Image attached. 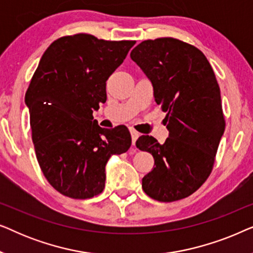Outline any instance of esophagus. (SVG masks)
Returning a JSON list of instances; mask_svg holds the SVG:
<instances>
[{"mask_svg": "<svg viewBox=\"0 0 253 253\" xmlns=\"http://www.w3.org/2000/svg\"><path fill=\"white\" fill-rule=\"evenodd\" d=\"M130 132H131V138H132V145H134V144H136L137 138L139 137V133H138L136 130H131Z\"/></svg>", "mask_w": 253, "mask_h": 253, "instance_id": "1", "label": "esophagus"}]
</instances>
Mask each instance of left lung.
I'll return each instance as SVG.
<instances>
[{"mask_svg": "<svg viewBox=\"0 0 253 253\" xmlns=\"http://www.w3.org/2000/svg\"><path fill=\"white\" fill-rule=\"evenodd\" d=\"M130 57L153 85L169 131L164 144L152 136L137 139L136 146L154 158L141 186L158 202L186 198L212 171L226 126L215 75L198 48L174 38L145 40Z\"/></svg>", "mask_w": 253, "mask_h": 253, "instance_id": "left-lung-1", "label": "left lung"}]
</instances>
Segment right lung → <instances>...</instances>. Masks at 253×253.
<instances>
[{
    "label": "right lung",
    "mask_w": 253,
    "mask_h": 253,
    "mask_svg": "<svg viewBox=\"0 0 253 253\" xmlns=\"http://www.w3.org/2000/svg\"><path fill=\"white\" fill-rule=\"evenodd\" d=\"M136 41H107L79 33L44 51L25 94L34 150L44 177L74 199L105 189L106 164L131 146L126 126L103 129L93 110L107 100L106 82Z\"/></svg>",
    "instance_id": "right-lung-1"
}]
</instances>
